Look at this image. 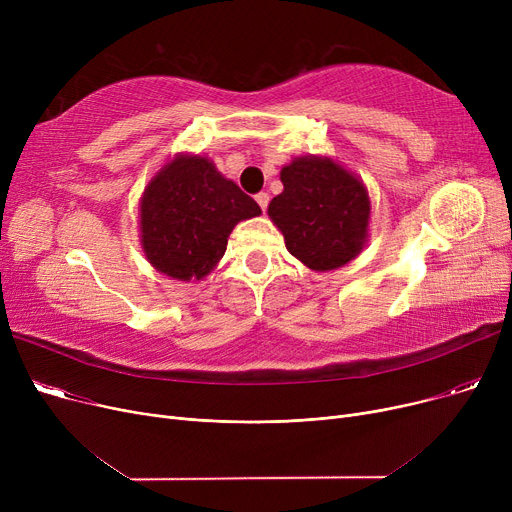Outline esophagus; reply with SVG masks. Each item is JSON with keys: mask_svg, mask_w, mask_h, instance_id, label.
<instances>
[{"mask_svg": "<svg viewBox=\"0 0 512 512\" xmlns=\"http://www.w3.org/2000/svg\"><path fill=\"white\" fill-rule=\"evenodd\" d=\"M255 201H257V205L261 207V211H265L267 205H270V195H267V193H257V195H255Z\"/></svg>", "mask_w": 512, "mask_h": 512, "instance_id": "esophagus-1", "label": "esophagus"}]
</instances>
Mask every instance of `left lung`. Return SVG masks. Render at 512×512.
I'll return each instance as SVG.
<instances>
[{
	"label": "left lung",
	"mask_w": 512,
	"mask_h": 512,
	"mask_svg": "<svg viewBox=\"0 0 512 512\" xmlns=\"http://www.w3.org/2000/svg\"><path fill=\"white\" fill-rule=\"evenodd\" d=\"M284 191L267 213L286 249L317 272L355 259L367 238L369 197L361 180L328 157H299L282 168Z\"/></svg>",
	"instance_id": "1"
}]
</instances>
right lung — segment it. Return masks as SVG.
Here are the masks:
<instances>
[{
    "instance_id": "right-lung-1",
    "label": "right lung",
    "mask_w": 512,
    "mask_h": 512,
    "mask_svg": "<svg viewBox=\"0 0 512 512\" xmlns=\"http://www.w3.org/2000/svg\"><path fill=\"white\" fill-rule=\"evenodd\" d=\"M259 213L261 207L209 159L180 155L147 186L141 242L161 274L201 280L224 257L232 228Z\"/></svg>"
}]
</instances>
